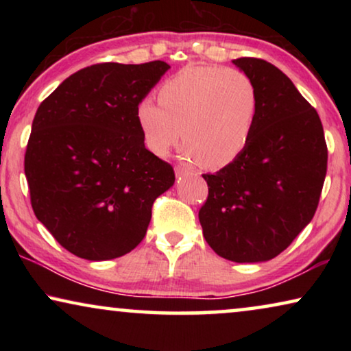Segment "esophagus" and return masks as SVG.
Wrapping results in <instances>:
<instances>
[{
    "mask_svg": "<svg viewBox=\"0 0 351 351\" xmlns=\"http://www.w3.org/2000/svg\"><path fill=\"white\" fill-rule=\"evenodd\" d=\"M189 172L190 171L184 166H176V176H185V174H189Z\"/></svg>",
    "mask_w": 351,
    "mask_h": 351,
    "instance_id": "esophagus-1",
    "label": "esophagus"
}]
</instances>
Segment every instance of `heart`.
Listing matches in <instances>:
<instances>
[{
    "label": "heart",
    "mask_w": 351,
    "mask_h": 351,
    "mask_svg": "<svg viewBox=\"0 0 351 351\" xmlns=\"http://www.w3.org/2000/svg\"><path fill=\"white\" fill-rule=\"evenodd\" d=\"M158 100L143 99L136 110L145 145L165 156L180 136L182 156L209 169L241 155L258 113L256 83L220 65L184 66L160 86Z\"/></svg>",
    "instance_id": "b5f03b06"
}]
</instances>
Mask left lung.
<instances>
[{
    "instance_id": "obj_1",
    "label": "left lung",
    "mask_w": 351,
    "mask_h": 351,
    "mask_svg": "<svg viewBox=\"0 0 351 351\" xmlns=\"http://www.w3.org/2000/svg\"><path fill=\"white\" fill-rule=\"evenodd\" d=\"M233 64L257 86L258 113L247 145L215 174H203L199 209L206 241L227 261H270L313 219L328 171V145L316 110L270 62Z\"/></svg>"
}]
</instances>
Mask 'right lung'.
Wrapping results in <instances>:
<instances>
[{"label": "right lung", "mask_w": 351, "mask_h": 351, "mask_svg": "<svg viewBox=\"0 0 351 351\" xmlns=\"http://www.w3.org/2000/svg\"><path fill=\"white\" fill-rule=\"evenodd\" d=\"M166 62H104L69 76L32 124L25 176L36 219L66 251L88 261L131 252L152 206L174 184L169 162L148 152L136 110Z\"/></svg>", "instance_id": "obj_1"}]
</instances>
